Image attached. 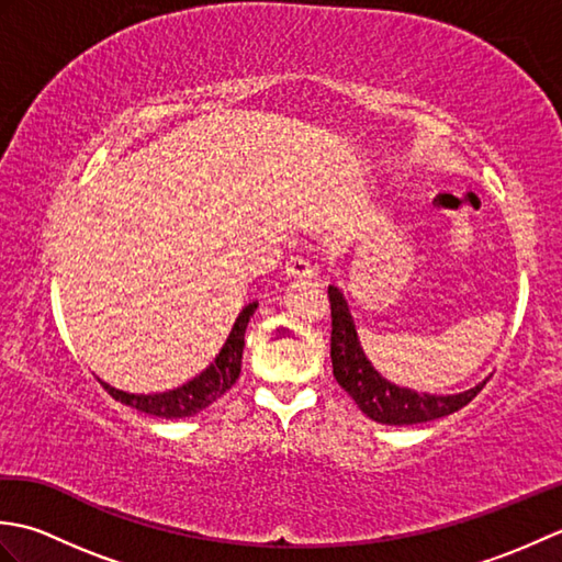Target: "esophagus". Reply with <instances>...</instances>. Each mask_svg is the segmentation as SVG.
<instances>
[{"label": "esophagus", "instance_id": "esophagus-1", "mask_svg": "<svg viewBox=\"0 0 562 562\" xmlns=\"http://www.w3.org/2000/svg\"><path fill=\"white\" fill-rule=\"evenodd\" d=\"M284 274H288L290 280H316L318 272L308 260L292 256L288 262H284Z\"/></svg>", "mask_w": 562, "mask_h": 562}]
</instances>
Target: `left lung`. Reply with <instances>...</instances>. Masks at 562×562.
Listing matches in <instances>:
<instances>
[{
  "instance_id": "left-lung-1",
  "label": "left lung",
  "mask_w": 562,
  "mask_h": 562,
  "mask_svg": "<svg viewBox=\"0 0 562 562\" xmlns=\"http://www.w3.org/2000/svg\"><path fill=\"white\" fill-rule=\"evenodd\" d=\"M330 300V360H333V376L338 384L350 393L367 417L381 425H417L429 423L437 417H445L461 411L469 405L483 384L469 389L453 396H429V393H417L411 389H401L381 376L372 362L367 360L357 330L352 324L348 302L338 288H328Z\"/></svg>"
}]
</instances>
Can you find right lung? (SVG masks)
Instances as JSON below:
<instances>
[{
	"instance_id": "add662e5",
	"label": "right lung",
	"mask_w": 562,
	"mask_h": 562,
	"mask_svg": "<svg viewBox=\"0 0 562 562\" xmlns=\"http://www.w3.org/2000/svg\"><path fill=\"white\" fill-rule=\"evenodd\" d=\"M258 304H248L241 314H238L236 324L226 338L224 348L220 350L217 360H214L205 372L188 381L181 389L166 391V393H151V396H142V393H125L121 389H113L101 381V386L111 393L115 401H121L130 408H137L139 413L166 417V420H176V417L195 415L202 408H207L210 403L222 398L229 391L238 374H241V355H244V336L248 318L254 316Z\"/></svg>"
}]
</instances>
